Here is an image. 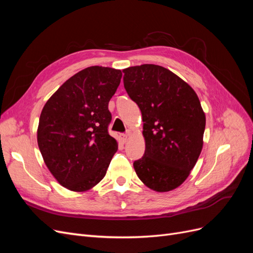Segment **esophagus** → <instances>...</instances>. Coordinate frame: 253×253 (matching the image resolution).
<instances>
[{"instance_id":"1","label":"esophagus","mask_w":253,"mask_h":253,"mask_svg":"<svg viewBox=\"0 0 253 253\" xmlns=\"http://www.w3.org/2000/svg\"><path fill=\"white\" fill-rule=\"evenodd\" d=\"M120 139H121L122 142H126L127 135L126 134H120Z\"/></svg>"}]
</instances>
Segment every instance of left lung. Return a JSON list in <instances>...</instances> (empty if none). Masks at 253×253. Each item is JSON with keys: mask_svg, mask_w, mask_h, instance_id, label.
<instances>
[{"mask_svg": "<svg viewBox=\"0 0 253 253\" xmlns=\"http://www.w3.org/2000/svg\"><path fill=\"white\" fill-rule=\"evenodd\" d=\"M124 84L139 106L145 151L134 162L139 179L156 192L179 187L203 149L206 116L194 89L167 68L155 64L127 67Z\"/></svg>", "mask_w": 253, "mask_h": 253, "instance_id": "8db88e82", "label": "left lung"}]
</instances>
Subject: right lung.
<instances>
[{
    "label": "right lung",
    "mask_w": 253,
    "mask_h": 253,
    "mask_svg": "<svg viewBox=\"0 0 253 253\" xmlns=\"http://www.w3.org/2000/svg\"><path fill=\"white\" fill-rule=\"evenodd\" d=\"M122 73L90 66L66 80L45 103L37 131L38 145L61 186L75 192L95 187L118 149L109 134V102Z\"/></svg>",
    "instance_id": "1"
}]
</instances>
